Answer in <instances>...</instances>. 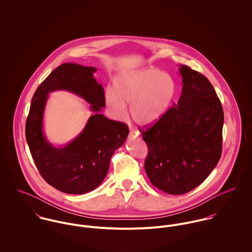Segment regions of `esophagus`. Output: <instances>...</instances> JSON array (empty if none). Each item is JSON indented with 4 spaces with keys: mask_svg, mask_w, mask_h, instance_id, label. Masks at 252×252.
I'll use <instances>...</instances> for the list:
<instances>
[{
    "mask_svg": "<svg viewBox=\"0 0 252 252\" xmlns=\"http://www.w3.org/2000/svg\"><path fill=\"white\" fill-rule=\"evenodd\" d=\"M139 136H140V133L138 131H135V130H131L130 133H129V139L130 140L137 139Z\"/></svg>",
    "mask_w": 252,
    "mask_h": 252,
    "instance_id": "esophagus-1",
    "label": "esophagus"
}]
</instances>
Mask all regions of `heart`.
<instances>
[{
	"label": "heart",
	"instance_id": "heart-1",
	"mask_svg": "<svg viewBox=\"0 0 252 252\" xmlns=\"http://www.w3.org/2000/svg\"><path fill=\"white\" fill-rule=\"evenodd\" d=\"M177 95L174 78L156 68H144L121 73L115 78L114 90L105 92V104L110 115L121 119L127 104L133 119L143 126L158 122L169 110Z\"/></svg>",
	"mask_w": 252,
	"mask_h": 252
}]
</instances>
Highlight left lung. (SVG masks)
I'll use <instances>...</instances> for the list:
<instances>
[{
	"mask_svg": "<svg viewBox=\"0 0 252 252\" xmlns=\"http://www.w3.org/2000/svg\"><path fill=\"white\" fill-rule=\"evenodd\" d=\"M179 70L178 105L142 132L148 147L146 175L155 187L172 195L193 190L216 168L224 124L223 108L209 79L185 65Z\"/></svg>",
	"mask_w": 252,
	"mask_h": 252,
	"instance_id": "obj_1",
	"label": "left lung"
}]
</instances>
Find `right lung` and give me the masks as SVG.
I'll list each match as a JSON object with an SVG mask.
<instances>
[{
	"mask_svg": "<svg viewBox=\"0 0 252 252\" xmlns=\"http://www.w3.org/2000/svg\"><path fill=\"white\" fill-rule=\"evenodd\" d=\"M94 67L65 63L37 87L26 121V141L36 168L44 180L67 194H84L97 188L108 174L110 158L125 143L129 129L101 113L105 92ZM65 90L82 97L94 114L84 130L69 144L55 147L43 132L44 109L49 93Z\"/></svg>",
	"mask_w": 252,
	"mask_h": 252,
	"instance_id": "add662e5",
	"label": "right lung"
}]
</instances>
